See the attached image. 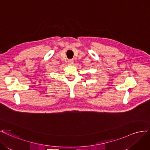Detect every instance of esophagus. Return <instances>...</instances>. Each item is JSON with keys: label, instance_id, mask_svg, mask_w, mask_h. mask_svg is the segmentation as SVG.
<instances>
[{"label": "esophagus", "instance_id": "obj_1", "mask_svg": "<svg viewBox=\"0 0 150 150\" xmlns=\"http://www.w3.org/2000/svg\"><path fill=\"white\" fill-rule=\"evenodd\" d=\"M74 64V60H71V59H69L68 60V64L69 65H72Z\"/></svg>", "mask_w": 150, "mask_h": 150}]
</instances>
